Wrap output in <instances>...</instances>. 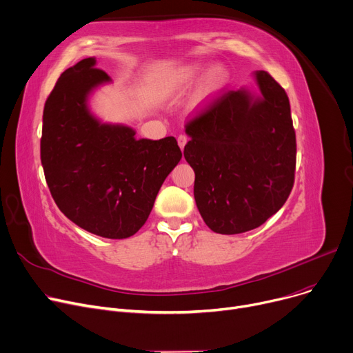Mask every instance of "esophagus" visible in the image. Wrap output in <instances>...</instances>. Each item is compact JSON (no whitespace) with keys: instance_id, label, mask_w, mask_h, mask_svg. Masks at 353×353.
I'll return each instance as SVG.
<instances>
[{"instance_id":"esophagus-1","label":"esophagus","mask_w":353,"mask_h":353,"mask_svg":"<svg viewBox=\"0 0 353 353\" xmlns=\"http://www.w3.org/2000/svg\"><path fill=\"white\" fill-rule=\"evenodd\" d=\"M177 143H179L180 149L183 150L184 146H185V143H187V136H185V134H180V136L177 137Z\"/></svg>"}]
</instances>
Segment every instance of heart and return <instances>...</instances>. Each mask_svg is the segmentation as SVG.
Returning a JSON list of instances; mask_svg holds the SVG:
<instances>
[{"instance_id": "1", "label": "heart", "mask_w": 353, "mask_h": 353, "mask_svg": "<svg viewBox=\"0 0 353 353\" xmlns=\"http://www.w3.org/2000/svg\"><path fill=\"white\" fill-rule=\"evenodd\" d=\"M203 68L196 65V66H192L187 72L183 75V81L184 82H192L194 81L196 78L200 77ZM227 83V72L225 69L220 65L211 68L207 75L204 77V81H203V85H201V93L203 97H213L216 95L217 92H220L224 85Z\"/></svg>"}]
</instances>
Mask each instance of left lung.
<instances>
[{"label":"left lung","mask_w":353,"mask_h":353,"mask_svg":"<svg viewBox=\"0 0 353 353\" xmlns=\"http://www.w3.org/2000/svg\"><path fill=\"white\" fill-rule=\"evenodd\" d=\"M258 89L230 90L185 125L184 157L210 230L240 234L264 224L287 201L296 143L285 90L265 70Z\"/></svg>","instance_id":"obj_1"}]
</instances>
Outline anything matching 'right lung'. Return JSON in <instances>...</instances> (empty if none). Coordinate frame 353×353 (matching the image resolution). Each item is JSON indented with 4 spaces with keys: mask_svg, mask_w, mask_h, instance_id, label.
I'll list each match as a JSON object with an SVG mask.
<instances>
[{
    "mask_svg": "<svg viewBox=\"0 0 353 353\" xmlns=\"http://www.w3.org/2000/svg\"><path fill=\"white\" fill-rule=\"evenodd\" d=\"M95 66V58H85L57 81L43 108L41 161L50 192L70 221L122 240L146 223L181 150L173 136L136 139L130 126L93 114L89 97L112 82Z\"/></svg>",
    "mask_w": 353,
    "mask_h": 353,
    "instance_id": "add662e5",
    "label": "right lung"
}]
</instances>
